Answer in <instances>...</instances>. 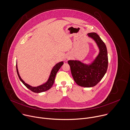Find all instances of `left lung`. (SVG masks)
Masks as SVG:
<instances>
[{
  "instance_id": "left-lung-1",
  "label": "left lung",
  "mask_w": 130,
  "mask_h": 130,
  "mask_svg": "<svg viewBox=\"0 0 130 130\" xmlns=\"http://www.w3.org/2000/svg\"><path fill=\"white\" fill-rule=\"evenodd\" d=\"M88 37L96 42L99 53L89 64L77 60L68 61L75 83L79 86L90 88L96 86L107 72L108 66L107 48L105 43L96 33L88 34Z\"/></svg>"
}]
</instances>
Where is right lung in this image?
Here are the masks:
<instances>
[{"label": "right lung", "instance_id": "right-lung-1", "mask_svg": "<svg viewBox=\"0 0 130 130\" xmlns=\"http://www.w3.org/2000/svg\"><path fill=\"white\" fill-rule=\"evenodd\" d=\"M63 64V61L59 62L58 63L56 64L54 66V67L53 68L47 80L45 83H44V84H42L40 86H38L37 87H32V86H30V85H29L27 84H26L21 79V78L20 77V76L19 75V72H18L17 62H16V70H17V75L18 76L20 80V81L22 83V84L28 89H29V90H30L32 92H33L34 93H41V92H45V91L49 90L53 86V84L54 83L56 75L57 72L58 71V70L60 69V68H61V67Z\"/></svg>", "mask_w": 130, "mask_h": 130}]
</instances>
